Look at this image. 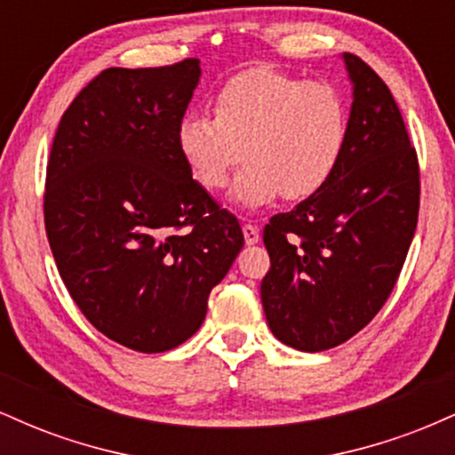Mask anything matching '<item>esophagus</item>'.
<instances>
[{"mask_svg":"<svg viewBox=\"0 0 455 455\" xmlns=\"http://www.w3.org/2000/svg\"><path fill=\"white\" fill-rule=\"evenodd\" d=\"M243 239H245V243L248 245H254V243H259V239H260V231L257 227H254V224H243Z\"/></svg>","mask_w":455,"mask_h":455,"instance_id":"esophagus-1","label":"esophagus"}]
</instances>
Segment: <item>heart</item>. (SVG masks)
<instances>
[{"label":"heart","mask_w":455,"mask_h":455,"mask_svg":"<svg viewBox=\"0 0 455 455\" xmlns=\"http://www.w3.org/2000/svg\"><path fill=\"white\" fill-rule=\"evenodd\" d=\"M177 149L195 180L220 190L239 162L231 198L259 210L282 195L304 201L331 180L348 139V111L329 83L269 66L239 72L220 87L216 117L190 111L177 124Z\"/></svg>","instance_id":"obj_1"}]
</instances>
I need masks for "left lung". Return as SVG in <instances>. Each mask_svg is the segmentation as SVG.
I'll use <instances>...</instances> for the list:
<instances>
[{"mask_svg":"<svg viewBox=\"0 0 455 455\" xmlns=\"http://www.w3.org/2000/svg\"><path fill=\"white\" fill-rule=\"evenodd\" d=\"M353 104L336 173L316 195L271 218L260 282L267 325L280 342L318 353L377 316L412 242L419 169L398 104L357 55L342 53Z\"/></svg>","mask_w":455,"mask_h":455,"instance_id":"1","label":"left lung"}]
</instances>
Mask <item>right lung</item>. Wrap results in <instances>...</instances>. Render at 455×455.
<instances>
[{"instance_id":"add662e5","label":"right lung","mask_w":455,"mask_h":455,"mask_svg":"<svg viewBox=\"0 0 455 455\" xmlns=\"http://www.w3.org/2000/svg\"><path fill=\"white\" fill-rule=\"evenodd\" d=\"M201 61L108 68L61 117L44 224L68 293L98 331L140 353L186 342L243 248L177 149Z\"/></svg>"}]
</instances>
